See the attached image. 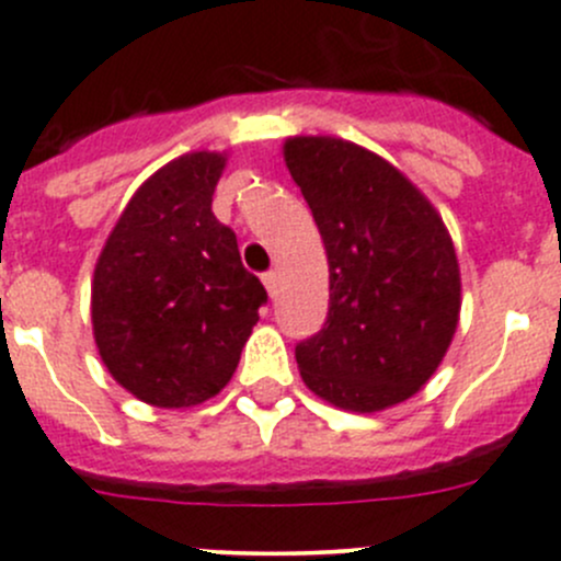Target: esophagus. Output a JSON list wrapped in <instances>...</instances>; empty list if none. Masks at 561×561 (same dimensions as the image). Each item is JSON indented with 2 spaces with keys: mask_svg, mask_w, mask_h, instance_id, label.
Wrapping results in <instances>:
<instances>
[{
  "mask_svg": "<svg viewBox=\"0 0 561 561\" xmlns=\"http://www.w3.org/2000/svg\"><path fill=\"white\" fill-rule=\"evenodd\" d=\"M263 285H265V290H268V296L274 298L276 287H279V276H276V271H268V274H263Z\"/></svg>",
  "mask_w": 561,
  "mask_h": 561,
  "instance_id": "esophagus-1",
  "label": "esophagus"
}]
</instances>
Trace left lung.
Listing matches in <instances>:
<instances>
[{
	"mask_svg": "<svg viewBox=\"0 0 561 561\" xmlns=\"http://www.w3.org/2000/svg\"><path fill=\"white\" fill-rule=\"evenodd\" d=\"M285 164L329 257V318L296 347L309 391L375 413L416 394L453 345L460 265L431 199L340 136H290Z\"/></svg>",
	"mask_w": 561,
	"mask_h": 561,
	"instance_id": "1",
	"label": "left lung"
}]
</instances>
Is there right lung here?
I'll return each instance as SVG.
<instances>
[{
    "label": "right lung",
    "mask_w": 561,
    "mask_h": 561,
    "mask_svg": "<svg viewBox=\"0 0 561 561\" xmlns=\"http://www.w3.org/2000/svg\"><path fill=\"white\" fill-rule=\"evenodd\" d=\"M227 153L194 150L136 188L92 274V336L136 400L192 408L230 383L265 287L210 210Z\"/></svg>",
    "instance_id": "obj_1"
}]
</instances>
